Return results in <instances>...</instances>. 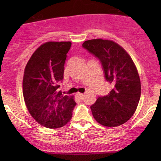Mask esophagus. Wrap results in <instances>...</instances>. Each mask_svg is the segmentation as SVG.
<instances>
[{"label":"esophagus","mask_w":161,"mask_h":161,"mask_svg":"<svg viewBox=\"0 0 161 161\" xmlns=\"http://www.w3.org/2000/svg\"><path fill=\"white\" fill-rule=\"evenodd\" d=\"M77 95H78V97L80 99V100H83L84 94H82V93H78V94H77Z\"/></svg>","instance_id":"esophagus-1"}]
</instances>
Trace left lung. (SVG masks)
I'll return each mask as SVG.
<instances>
[{"instance_id":"8db88e82","label":"left lung","mask_w":161,"mask_h":161,"mask_svg":"<svg viewBox=\"0 0 161 161\" xmlns=\"http://www.w3.org/2000/svg\"><path fill=\"white\" fill-rule=\"evenodd\" d=\"M82 46L100 61L111 87L107 95L99 97L91 105L92 115L103 126L124 124L135 113L141 97L140 78L131 57L111 40L91 39Z\"/></svg>"}]
</instances>
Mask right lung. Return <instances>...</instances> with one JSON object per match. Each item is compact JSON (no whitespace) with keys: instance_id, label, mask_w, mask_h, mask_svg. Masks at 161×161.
I'll use <instances>...</instances> for the list:
<instances>
[{"instance_id":"right-lung-1","label":"right lung","mask_w":161,"mask_h":161,"mask_svg":"<svg viewBox=\"0 0 161 161\" xmlns=\"http://www.w3.org/2000/svg\"><path fill=\"white\" fill-rule=\"evenodd\" d=\"M70 42H47L36 50L24 71L23 93L32 117L47 128H58L71 119L76 103L59 91Z\"/></svg>"}]
</instances>
